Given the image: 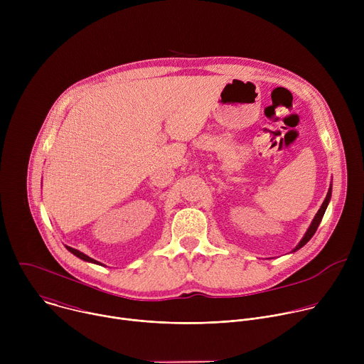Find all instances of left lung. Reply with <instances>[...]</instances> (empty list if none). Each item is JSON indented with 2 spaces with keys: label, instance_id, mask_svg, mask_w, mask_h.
<instances>
[{
  "label": "left lung",
  "instance_id": "8db88e82",
  "mask_svg": "<svg viewBox=\"0 0 364 364\" xmlns=\"http://www.w3.org/2000/svg\"><path fill=\"white\" fill-rule=\"evenodd\" d=\"M331 190H333V186L330 184V188H328V193H327V196H326V198H324V201H323V204H321V207H320V210L317 212V215L314 216V219H313V222H311V225H309V228L306 229V232H305V235L302 236V239L299 240V243L294 247V250L292 252H296L298 249H301L311 237L314 236V233H316V230H317V228L320 226V223H321V220H323V216H324V213H326V210H327V205H328V203H330V200H331Z\"/></svg>",
  "mask_w": 364,
  "mask_h": 364
}]
</instances>
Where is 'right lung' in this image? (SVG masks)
I'll list each match as a JSON object with an SVG mask.
<instances>
[{"label": "right lung", "mask_w": 364, "mask_h": 364, "mask_svg": "<svg viewBox=\"0 0 364 364\" xmlns=\"http://www.w3.org/2000/svg\"><path fill=\"white\" fill-rule=\"evenodd\" d=\"M66 249L70 252V253H73L75 256H77L79 259H82V261H85V262H90V264H96V265H103V264H100V262H97V261H95V259H92V257H89L87 255H85L83 252H80V250H77V249H75V247H70V246H66ZM105 267V265H103Z\"/></svg>", "instance_id": "1"}]
</instances>
